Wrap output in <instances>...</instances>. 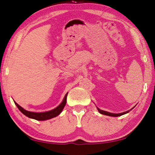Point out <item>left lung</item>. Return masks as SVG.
Returning <instances> with one entry per match:
<instances>
[{
    "instance_id": "obj_1",
    "label": "left lung",
    "mask_w": 155,
    "mask_h": 155,
    "mask_svg": "<svg viewBox=\"0 0 155 155\" xmlns=\"http://www.w3.org/2000/svg\"><path fill=\"white\" fill-rule=\"evenodd\" d=\"M97 109H98V112H99V113H101V114H104V115H107V116H110V117H120V116H121V115H123V114H127V113H129V111L130 110H131L132 109H133V108H134V107H133V108H131V109H130V110H127V111H125V112H124V113H109V112H107V111H104V110H101L100 108H98V107H97Z\"/></svg>"
}]
</instances>
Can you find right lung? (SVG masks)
Returning a JSON list of instances; mask_svg holds the SVG:
<instances>
[{"label":"right lung","mask_w":155,"mask_h":155,"mask_svg":"<svg viewBox=\"0 0 155 155\" xmlns=\"http://www.w3.org/2000/svg\"><path fill=\"white\" fill-rule=\"evenodd\" d=\"M67 94H68V93L65 94L63 100H62L61 103L59 104L57 107H56L55 108H54V109H52L51 110L42 112V113H35V112L28 111L27 110L24 109V108L21 107L20 105H18L15 101V103L16 105V107H17L18 109L20 110V111L27 117L33 118V119L37 120H46L51 119L52 118L57 117L58 115H59L61 113V112L62 111V110H63V108L65 106L66 103H67Z\"/></svg>","instance_id":"right-lung-1"}]
</instances>
